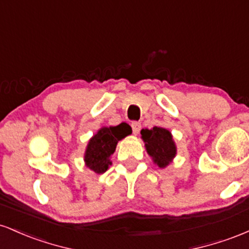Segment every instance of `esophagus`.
<instances>
[{
    "label": "esophagus",
    "mask_w": 249,
    "mask_h": 249,
    "mask_svg": "<svg viewBox=\"0 0 249 249\" xmlns=\"http://www.w3.org/2000/svg\"><path fill=\"white\" fill-rule=\"evenodd\" d=\"M131 127H132V131L134 134H138L142 128V124L139 122H132L131 123Z\"/></svg>",
    "instance_id": "esophagus-1"
}]
</instances>
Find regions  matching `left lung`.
I'll use <instances>...</instances> for the list:
<instances>
[{
  "mask_svg": "<svg viewBox=\"0 0 249 249\" xmlns=\"http://www.w3.org/2000/svg\"><path fill=\"white\" fill-rule=\"evenodd\" d=\"M141 133L142 141L145 142L147 153L152 157L153 161L159 167L167 166L177 152L170 131L166 128L154 126L151 130L142 128Z\"/></svg>",
  "mask_w": 249,
  "mask_h": 249,
  "instance_id": "1",
  "label": "left lung"
}]
</instances>
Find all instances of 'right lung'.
I'll return each mask as SVG.
<instances>
[{
    "label": "right lung",
    "mask_w": 249,
    "mask_h": 249,
    "mask_svg": "<svg viewBox=\"0 0 249 249\" xmlns=\"http://www.w3.org/2000/svg\"><path fill=\"white\" fill-rule=\"evenodd\" d=\"M132 130L125 123L117 126L103 127L89 142L84 160L89 168L96 173H104L111 164L108 157L115 152L117 142L131 134Z\"/></svg>",
    "instance_id": "right-lung-1"
}]
</instances>
